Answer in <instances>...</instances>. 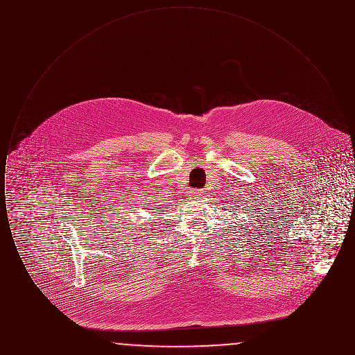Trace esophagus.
I'll return each instance as SVG.
<instances>
[{"mask_svg": "<svg viewBox=\"0 0 355 355\" xmlns=\"http://www.w3.org/2000/svg\"><path fill=\"white\" fill-rule=\"evenodd\" d=\"M194 197H202L203 194H205V191H203L202 189H197V190H194L193 193H191Z\"/></svg>", "mask_w": 355, "mask_h": 355, "instance_id": "1", "label": "esophagus"}]
</instances>
